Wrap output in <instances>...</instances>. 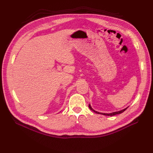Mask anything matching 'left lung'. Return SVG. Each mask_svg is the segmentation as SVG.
<instances>
[{
	"mask_svg": "<svg viewBox=\"0 0 153 153\" xmlns=\"http://www.w3.org/2000/svg\"><path fill=\"white\" fill-rule=\"evenodd\" d=\"M89 108H90L91 110H92L94 112H95V113H96V114L104 115H108V116H113V115H115L121 114V113H123V112H124V111L126 110L128 108V107H127V108H124V109H123V110H120V111H117V112H112V113H110V114H106V113H101V112H97V111L94 110L93 108H92L91 107V106L90 104L89 105Z\"/></svg>",
	"mask_w": 153,
	"mask_h": 153,
	"instance_id": "1",
	"label": "left lung"
}]
</instances>
